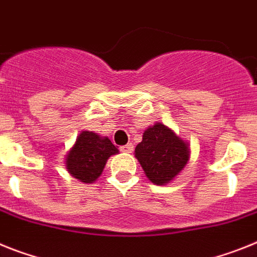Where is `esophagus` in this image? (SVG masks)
<instances>
[{
    "label": "esophagus",
    "mask_w": 257,
    "mask_h": 257,
    "mask_svg": "<svg viewBox=\"0 0 257 257\" xmlns=\"http://www.w3.org/2000/svg\"><path fill=\"white\" fill-rule=\"evenodd\" d=\"M120 151H122V153H132L133 151V144L124 145V146L120 147Z\"/></svg>",
    "instance_id": "34e87169"
}]
</instances>
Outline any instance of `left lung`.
Wrapping results in <instances>:
<instances>
[{"label":"left lung","mask_w":257,"mask_h":257,"mask_svg":"<svg viewBox=\"0 0 257 257\" xmlns=\"http://www.w3.org/2000/svg\"><path fill=\"white\" fill-rule=\"evenodd\" d=\"M135 153L147 178L156 185L172 181L189 160L186 142L162 122L145 131Z\"/></svg>","instance_id":"left-lung-1"}]
</instances>
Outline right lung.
<instances>
[{"mask_svg": "<svg viewBox=\"0 0 257 257\" xmlns=\"http://www.w3.org/2000/svg\"><path fill=\"white\" fill-rule=\"evenodd\" d=\"M117 153L119 150L107 137L84 131L67 154V171L81 182L91 184L102 175L107 159Z\"/></svg>", "mask_w": 257, "mask_h": 257, "instance_id": "right-lung-1", "label": "right lung"}]
</instances>
